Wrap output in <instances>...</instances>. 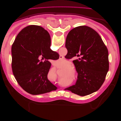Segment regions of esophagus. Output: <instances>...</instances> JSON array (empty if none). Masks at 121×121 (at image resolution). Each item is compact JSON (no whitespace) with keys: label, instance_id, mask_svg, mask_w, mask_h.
I'll return each mask as SVG.
<instances>
[{"label":"esophagus","instance_id":"34e87169","mask_svg":"<svg viewBox=\"0 0 121 121\" xmlns=\"http://www.w3.org/2000/svg\"><path fill=\"white\" fill-rule=\"evenodd\" d=\"M64 57L63 56H60V60H63V59H64Z\"/></svg>","mask_w":121,"mask_h":121}]
</instances>
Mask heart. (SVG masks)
I'll return each mask as SVG.
<instances>
[{
  "mask_svg": "<svg viewBox=\"0 0 121 121\" xmlns=\"http://www.w3.org/2000/svg\"><path fill=\"white\" fill-rule=\"evenodd\" d=\"M58 63H59L60 64H61L63 63V61H60V60H58Z\"/></svg>",
  "mask_w": 121,
  "mask_h": 121,
  "instance_id": "1",
  "label": "heart"
}]
</instances>
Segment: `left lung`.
<instances>
[{
	"mask_svg": "<svg viewBox=\"0 0 121 121\" xmlns=\"http://www.w3.org/2000/svg\"><path fill=\"white\" fill-rule=\"evenodd\" d=\"M65 47L71 56H82L73 61L78 79L67 90L84 96L96 92L104 83L109 69L107 47L98 33L86 26L77 27L69 32Z\"/></svg>",
	"mask_w": 121,
	"mask_h": 121,
	"instance_id": "left-lung-1",
	"label": "left lung"
}]
</instances>
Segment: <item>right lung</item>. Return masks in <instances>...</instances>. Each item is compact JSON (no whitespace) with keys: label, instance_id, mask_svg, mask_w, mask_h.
I'll return each instance as SVG.
<instances>
[{"label":"right lung","instance_id":"1","mask_svg":"<svg viewBox=\"0 0 121 121\" xmlns=\"http://www.w3.org/2000/svg\"><path fill=\"white\" fill-rule=\"evenodd\" d=\"M50 44L48 32L36 25L22 29L13 44V74L20 86L31 94H44L57 88L47 78L51 67L48 60L58 54L50 48Z\"/></svg>","mask_w":121,"mask_h":121}]
</instances>
